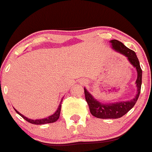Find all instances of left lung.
<instances>
[{
    "mask_svg": "<svg viewBox=\"0 0 152 152\" xmlns=\"http://www.w3.org/2000/svg\"><path fill=\"white\" fill-rule=\"evenodd\" d=\"M110 42L113 45V49L121 53V54L126 56L128 58L130 63L134 67H136V70H137L138 77L136 83V86H137L138 93L136 94V97L131 101L121 102L107 104H102V103L96 101L84 88L85 99H86L88 105H89L90 113H91L92 115L96 117V118H102V119H107V118L116 119V118H120L124 115H126L130 110L132 109L138 99L140 92H141V83H142V70H141V66H140L139 61H138V59L135 52L128 48L121 42L117 40V39L111 40Z\"/></svg>",
    "mask_w": 152,
    "mask_h": 152,
    "instance_id": "1",
    "label": "left lung"
}]
</instances>
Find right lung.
Segmentation results:
<instances>
[{
  "label": "right lung",
  "mask_w": 152,
  "mask_h": 152,
  "mask_svg": "<svg viewBox=\"0 0 152 152\" xmlns=\"http://www.w3.org/2000/svg\"><path fill=\"white\" fill-rule=\"evenodd\" d=\"M62 102V101H61ZM62 104V103H61ZM61 104H60L59 107H58V109L57 110V111L53 115H50L48 118H44V119H40V120H31V119H28L27 118L24 117L23 115H21V113H19L16 110H15V111L20 116L22 117L27 122H29L31 124H34V125H42V124H46V123H54L56 121H57L60 117V113H61Z\"/></svg>",
  "instance_id": "obj_1"
}]
</instances>
